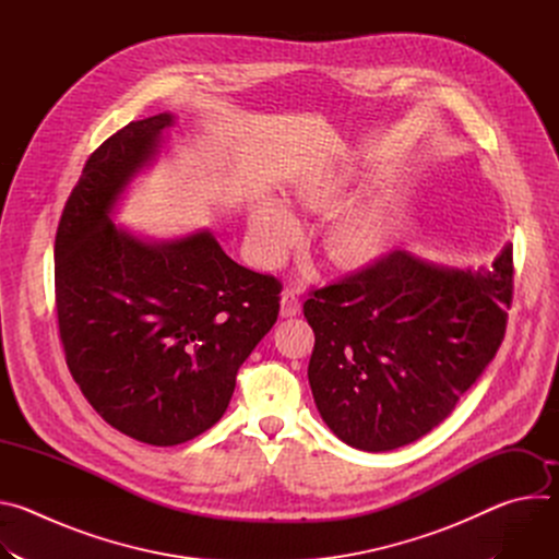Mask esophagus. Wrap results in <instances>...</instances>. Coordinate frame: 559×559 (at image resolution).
I'll use <instances>...</instances> for the list:
<instances>
[{"mask_svg":"<svg viewBox=\"0 0 559 559\" xmlns=\"http://www.w3.org/2000/svg\"><path fill=\"white\" fill-rule=\"evenodd\" d=\"M300 311V298H298V294H294V292H283V296H281V316L283 318H292V316H296Z\"/></svg>","mask_w":559,"mask_h":559,"instance_id":"1","label":"esophagus"}]
</instances>
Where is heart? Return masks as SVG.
I'll use <instances>...</instances> for the list:
<instances>
[{
  "instance_id": "obj_1",
  "label": "heart",
  "mask_w": 559,
  "mask_h": 559,
  "mask_svg": "<svg viewBox=\"0 0 559 559\" xmlns=\"http://www.w3.org/2000/svg\"><path fill=\"white\" fill-rule=\"evenodd\" d=\"M336 183L307 188L296 194L300 205L321 210L334 203ZM393 229V205L384 199L360 203L334 214L323 231L328 259L343 267H356L376 261L389 246ZM250 234L254 254L263 265H276L285 259L298 238L296 218L276 201L261 199L250 214Z\"/></svg>"
}]
</instances>
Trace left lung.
<instances>
[{"mask_svg":"<svg viewBox=\"0 0 559 559\" xmlns=\"http://www.w3.org/2000/svg\"><path fill=\"white\" fill-rule=\"evenodd\" d=\"M511 298V246L477 272L395 250L311 289L302 305L316 336L307 376L328 427L362 451L429 433L493 360Z\"/></svg>","mask_w":559,"mask_h":559,"instance_id":"obj_1","label":"left lung"}]
</instances>
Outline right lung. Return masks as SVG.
Wrapping results in <instances>:
<instances>
[{
  "label": "right lung",
  "mask_w": 559,
  "mask_h": 559,
  "mask_svg": "<svg viewBox=\"0 0 559 559\" xmlns=\"http://www.w3.org/2000/svg\"><path fill=\"white\" fill-rule=\"evenodd\" d=\"M173 115L130 121L86 162L55 236V305L66 365L93 409L154 447L188 442L225 414L246 362L278 318L281 281L234 263L205 229L145 243L110 210Z\"/></svg>",
  "instance_id": "right-lung-1"
}]
</instances>
